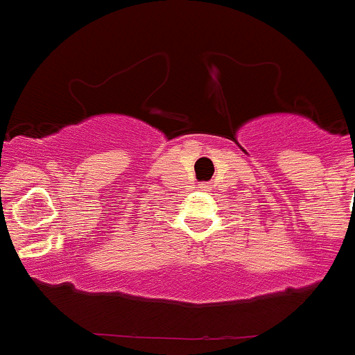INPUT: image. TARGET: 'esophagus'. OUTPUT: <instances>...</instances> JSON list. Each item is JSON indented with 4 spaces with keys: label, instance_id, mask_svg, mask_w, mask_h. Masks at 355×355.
Returning <instances> with one entry per match:
<instances>
[{
    "label": "esophagus",
    "instance_id": "obj_1",
    "mask_svg": "<svg viewBox=\"0 0 355 355\" xmlns=\"http://www.w3.org/2000/svg\"><path fill=\"white\" fill-rule=\"evenodd\" d=\"M200 187H205V186H200Z\"/></svg>",
    "mask_w": 355,
    "mask_h": 355
}]
</instances>
